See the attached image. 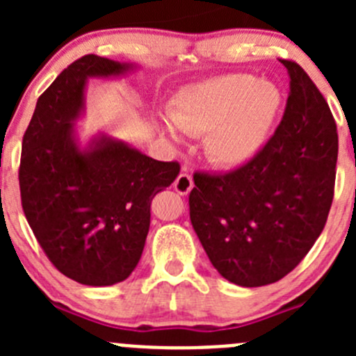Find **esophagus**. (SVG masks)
Segmentation results:
<instances>
[{"mask_svg":"<svg viewBox=\"0 0 356 356\" xmlns=\"http://www.w3.org/2000/svg\"><path fill=\"white\" fill-rule=\"evenodd\" d=\"M195 188V182H193V177L188 174V172H181V174L177 175V179H175L174 182V189L179 193V195H189L191 193V189Z\"/></svg>","mask_w":356,"mask_h":356,"instance_id":"34e87169","label":"esophagus"}]
</instances>
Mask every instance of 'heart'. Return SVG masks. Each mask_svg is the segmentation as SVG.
<instances>
[{
    "mask_svg": "<svg viewBox=\"0 0 356 356\" xmlns=\"http://www.w3.org/2000/svg\"><path fill=\"white\" fill-rule=\"evenodd\" d=\"M281 96L251 75H229L186 89L168 117L186 134H204V155L220 167H239L260 152L275 120ZM161 131L177 141L174 127Z\"/></svg>",
    "mask_w": 356,
    "mask_h": 356,
    "instance_id": "1",
    "label": "heart"
}]
</instances>
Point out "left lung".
Wrapping results in <instances>:
<instances>
[{
    "label": "left lung",
    "instance_id": "obj_1",
    "mask_svg": "<svg viewBox=\"0 0 356 356\" xmlns=\"http://www.w3.org/2000/svg\"><path fill=\"white\" fill-rule=\"evenodd\" d=\"M289 95L264 148L234 170L195 172L191 224L222 277L245 288L281 281L327 222L337 161L336 122L307 72L281 60Z\"/></svg>",
    "mask_w": 356,
    "mask_h": 356
}]
</instances>
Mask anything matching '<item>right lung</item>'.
<instances>
[{
  "label": "right lung",
  "mask_w": 356,
  "mask_h": 356,
  "mask_svg": "<svg viewBox=\"0 0 356 356\" xmlns=\"http://www.w3.org/2000/svg\"><path fill=\"white\" fill-rule=\"evenodd\" d=\"M129 65L86 55L39 96L22 139L19 167L25 218L46 257L86 286L125 281L139 264L149 231L152 200L181 172L120 141L99 138L77 148L74 120L88 77H108Z\"/></svg>",
  "instance_id": "right-lung-1"
}]
</instances>
